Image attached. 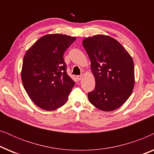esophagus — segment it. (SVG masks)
Masks as SVG:
<instances>
[{
  "label": "esophagus",
  "instance_id": "34e87169",
  "mask_svg": "<svg viewBox=\"0 0 154 154\" xmlns=\"http://www.w3.org/2000/svg\"><path fill=\"white\" fill-rule=\"evenodd\" d=\"M82 79V75H76V79L79 80V81H80Z\"/></svg>",
  "mask_w": 154,
  "mask_h": 154
}]
</instances>
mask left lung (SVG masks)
I'll list each match as a JSON object with an SVG mask.
<instances>
[{"instance_id":"left-lung-1","label":"left lung","mask_w":154,"mask_h":154,"mask_svg":"<svg viewBox=\"0 0 154 154\" xmlns=\"http://www.w3.org/2000/svg\"><path fill=\"white\" fill-rule=\"evenodd\" d=\"M83 45L91 62L95 87L88 92L90 102L104 111L121 106L134 84L133 60L119 42L109 35L86 38Z\"/></svg>"}]
</instances>
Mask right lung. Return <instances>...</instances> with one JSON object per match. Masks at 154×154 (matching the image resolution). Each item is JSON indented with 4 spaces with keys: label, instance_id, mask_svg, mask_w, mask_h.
I'll list each match as a JSON object with an SVG mask.
<instances>
[{
    "label": "right lung",
    "instance_id": "right-lung-1",
    "mask_svg": "<svg viewBox=\"0 0 154 154\" xmlns=\"http://www.w3.org/2000/svg\"><path fill=\"white\" fill-rule=\"evenodd\" d=\"M75 38L49 34L39 38L24 57L22 81L34 104L53 111L67 102L75 82L66 73L64 53Z\"/></svg>",
    "mask_w": 154,
    "mask_h": 154
}]
</instances>
